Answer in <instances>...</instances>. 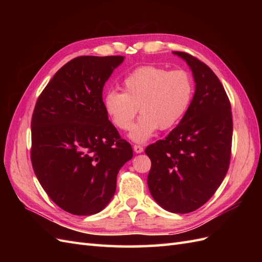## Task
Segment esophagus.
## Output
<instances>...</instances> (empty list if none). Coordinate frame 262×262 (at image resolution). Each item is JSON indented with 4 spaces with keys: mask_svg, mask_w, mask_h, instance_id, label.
I'll list each match as a JSON object with an SVG mask.
<instances>
[{
    "mask_svg": "<svg viewBox=\"0 0 262 262\" xmlns=\"http://www.w3.org/2000/svg\"><path fill=\"white\" fill-rule=\"evenodd\" d=\"M133 149H134V152H136V153H142V152H143V147H142L141 145H134Z\"/></svg>",
    "mask_w": 262,
    "mask_h": 262,
    "instance_id": "1",
    "label": "esophagus"
}]
</instances>
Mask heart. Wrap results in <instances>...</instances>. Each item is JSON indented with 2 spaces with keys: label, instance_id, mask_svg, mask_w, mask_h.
Listing matches in <instances>:
<instances>
[{
  "label": "heart",
  "instance_id": "b5f03b06",
  "mask_svg": "<svg viewBox=\"0 0 262 262\" xmlns=\"http://www.w3.org/2000/svg\"><path fill=\"white\" fill-rule=\"evenodd\" d=\"M122 86L123 93L110 91L105 95V112L118 129L126 131L140 108L142 116L130 133L131 140L139 143L147 141L158 128H173L187 114L194 92L188 71L156 66L133 70Z\"/></svg>",
  "mask_w": 262,
  "mask_h": 262
}]
</instances>
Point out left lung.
Listing matches in <instances>:
<instances>
[{
  "mask_svg": "<svg viewBox=\"0 0 262 262\" xmlns=\"http://www.w3.org/2000/svg\"><path fill=\"white\" fill-rule=\"evenodd\" d=\"M173 54L191 69L195 92L180 123L145 148L152 162L147 186L163 209L189 213L208 202L226 175L233 118L227 94L213 71L191 54Z\"/></svg>",
  "mask_w": 262,
  "mask_h": 262,
  "instance_id": "obj_1",
  "label": "left lung"
}]
</instances>
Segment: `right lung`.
<instances>
[{
  "mask_svg": "<svg viewBox=\"0 0 262 262\" xmlns=\"http://www.w3.org/2000/svg\"><path fill=\"white\" fill-rule=\"evenodd\" d=\"M123 57L83 55L63 66L38 97L31 118V164L50 199L92 215L113 199L133 150L108 120L102 87Z\"/></svg>",
  "mask_w": 262,
  "mask_h": 262,
  "instance_id": "obj_1",
  "label": "right lung"
}]
</instances>
